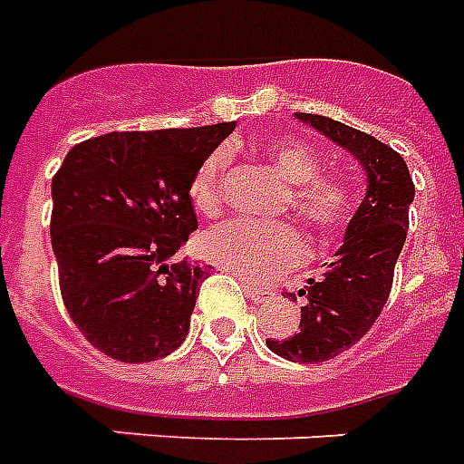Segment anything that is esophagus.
I'll return each mask as SVG.
<instances>
[{
  "mask_svg": "<svg viewBox=\"0 0 464 464\" xmlns=\"http://www.w3.org/2000/svg\"><path fill=\"white\" fill-rule=\"evenodd\" d=\"M246 295H249L254 303H271L276 301L278 294L274 288H259V285L246 284Z\"/></svg>",
  "mask_w": 464,
  "mask_h": 464,
  "instance_id": "34e87169",
  "label": "esophagus"
}]
</instances>
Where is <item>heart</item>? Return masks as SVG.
<instances>
[{
  "label": "heart",
  "instance_id": "1",
  "mask_svg": "<svg viewBox=\"0 0 464 464\" xmlns=\"http://www.w3.org/2000/svg\"><path fill=\"white\" fill-rule=\"evenodd\" d=\"M266 156L274 169L291 183L285 205L323 239L343 235L350 227L357 195L347 179L337 173H320V156L295 139H271ZM229 166V153L215 149L193 173L188 195L200 215L222 210V186ZM205 256L219 269L237 274L252 284L274 281L285 271L301 266L308 245L301 229L291 222H249L232 219L210 229L203 239Z\"/></svg>",
  "mask_w": 464,
  "mask_h": 464
}]
</instances>
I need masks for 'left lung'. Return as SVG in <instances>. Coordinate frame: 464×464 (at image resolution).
I'll use <instances>...</instances> for the list:
<instances>
[{
  "label": "left lung",
  "instance_id": "1",
  "mask_svg": "<svg viewBox=\"0 0 464 464\" xmlns=\"http://www.w3.org/2000/svg\"><path fill=\"white\" fill-rule=\"evenodd\" d=\"M295 117L347 149L367 170V195L344 232L335 261L327 264L323 278H308V285L298 291L305 298L301 325L294 335L266 340L278 357L315 364L360 343L386 305L416 188L401 153L392 146L330 117L305 112ZM288 295L295 301V294Z\"/></svg>",
  "mask_w": 464,
  "mask_h": 464
}]
</instances>
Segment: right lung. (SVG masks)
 Wrapping results in <instances>:
<instances>
[{
	"label": "right lung",
	"mask_w": 464,
	"mask_h": 464,
	"mask_svg": "<svg viewBox=\"0 0 464 464\" xmlns=\"http://www.w3.org/2000/svg\"><path fill=\"white\" fill-rule=\"evenodd\" d=\"M235 121L110 131L80 141L53 176L51 245L61 295L95 350L129 364L179 350L205 269L176 252L198 229L190 180Z\"/></svg>",
	"instance_id": "add662e5"
}]
</instances>
